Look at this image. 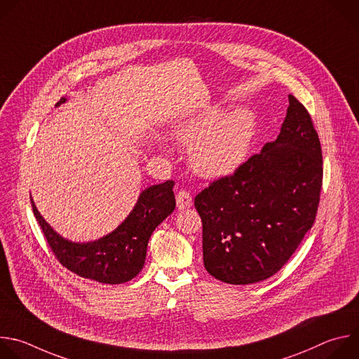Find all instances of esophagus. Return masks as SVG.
I'll list each match as a JSON object with an SVG mask.
<instances>
[{
	"label": "esophagus",
	"instance_id": "obj_1",
	"mask_svg": "<svg viewBox=\"0 0 359 359\" xmlns=\"http://www.w3.org/2000/svg\"><path fill=\"white\" fill-rule=\"evenodd\" d=\"M192 205V196L188 191L182 189L177 194V206L178 209H187Z\"/></svg>",
	"mask_w": 359,
	"mask_h": 359
}]
</instances>
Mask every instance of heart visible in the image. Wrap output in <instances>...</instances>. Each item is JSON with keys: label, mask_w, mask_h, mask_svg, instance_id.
Returning <instances> with one entry per match:
<instances>
[{"label": "heart", "mask_w": 359, "mask_h": 359, "mask_svg": "<svg viewBox=\"0 0 359 359\" xmlns=\"http://www.w3.org/2000/svg\"><path fill=\"white\" fill-rule=\"evenodd\" d=\"M255 116L245 109L222 117L208 111L178 131L185 144H194L191 164L194 170L209 178L232 172L246 158L253 134Z\"/></svg>", "instance_id": "1"}]
</instances>
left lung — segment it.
Here are the masks:
<instances>
[{
  "label": "left lung",
  "mask_w": 359,
  "mask_h": 359,
  "mask_svg": "<svg viewBox=\"0 0 359 359\" xmlns=\"http://www.w3.org/2000/svg\"><path fill=\"white\" fill-rule=\"evenodd\" d=\"M321 185L318 134L307 109L290 95L277 140L194 199L206 271L229 284L276 274L314 225Z\"/></svg>",
  "instance_id": "left-lung-1"
}]
</instances>
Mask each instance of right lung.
<instances>
[{
  "label": "right lung",
  "instance_id": "right-lung-1",
  "mask_svg": "<svg viewBox=\"0 0 359 359\" xmlns=\"http://www.w3.org/2000/svg\"><path fill=\"white\" fill-rule=\"evenodd\" d=\"M65 100L62 97L56 106ZM174 185L168 180L142 191L126 221L110 235L90 243L65 241L45 222L32 199L31 205L52 253L63 267L83 278L120 284L134 278L144 266L151 233L175 209Z\"/></svg>",
  "mask_w": 359,
  "mask_h": 359
}]
</instances>
